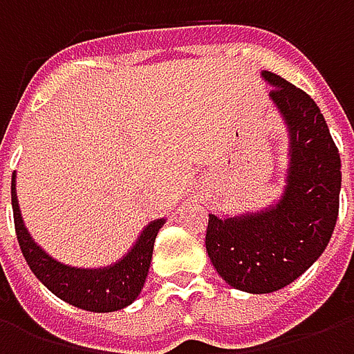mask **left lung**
Wrapping results in <instances>:
<instances>
[{"mask_svg":"<svg viewBox=\"0 0 354 354\" xmlns=\"http://www.w3.org/2000/svg\"><path fill=\"white\" fill-rule=\"evenodd\" d=\"M271 100L290 131V167L279 205L260 214H208V258L230 286L269 294L288 286L319 260L339 212L342 159L319 106L271 72Z\"/></svg>","mask_w":354,"mask_h":354,"instance_id":"obj_1","label":"left lung"}]
</instances>
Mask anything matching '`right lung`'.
I'll return each instance as SVG.
<instances>
[{"label": "right lung", "instance_id": "obj_1", "mask_svg": "<svg viewBox=\"0 0 354 354\" xmlns=\"http://www.w3.org/2000/svg\"><path fill=\"white\" fill-rule=\"evenodd\" d=\"M11 203L15 231L19 239L20 250L24 260L32 269V273L47 286V288L66 304L80 307L91 313L119 311L131 305L144 288L151 254H153L155 237L161 230L165 220H155L142 231V235L132 246V250L115 266L106 269H75L53 260L35 245L34 239L24 227L19 210L15 174L11 182Z\"/></svg>", "mask_w": 354, "mask_h": 354}]
</instances>
